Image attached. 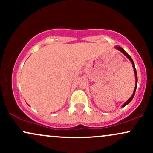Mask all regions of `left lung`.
<instances>
[{
	"label": "left lung",
	"mask_w": 153,
	"mask_h": 153,
	"mask_svg": "<svg viewBox=\"0 0 153 153\" xmlns=\"http://www.w3.org/2000/svg\"><path fill=\"white\" fill-rule=\"evenodd\" d=\"M116 48L117 49V50H119V51H121V52H122L123 54H124V55L126 56V57H127L128 59H129V60L131 61V62L132 63V66H133V68H134V73H135V78H136V86H135V88H134V92H133V94H132V96H131L130 98H129V99L128 100V101H127V102H126L125 103H124V105H123V107H124L125 106H127V105L128 104V103H130V101H131V100H132V99H133V97H134V94H135V91H136V88H137V71H136V68H135V66H134V62H133V60H132V59H131V57H130V56L129 55V54H128L127 52H125V51H124V50H123V49L122 48V47H119V46H118V47H116Z\"/></svg>",
	"instance_id": "1"
}]
</instances>
